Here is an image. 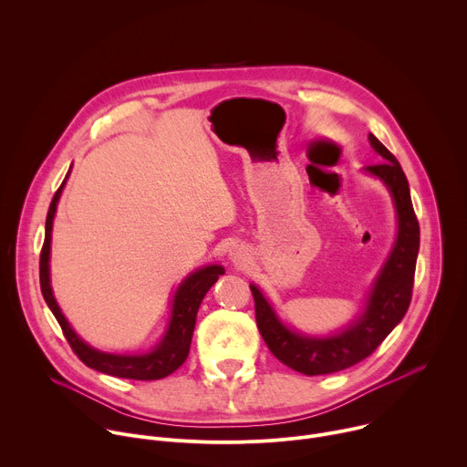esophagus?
I'll return each instance as SVG.
<instances>
[{
  "mask_svg": "<svg viewBox=\"0 0 467 467\" xmlns=\"http://www.w3.org/2000/svg\"><path fill=\"white\" fill-rule=\"evenodd\" d=\"M245 254H247V253H245V249H242V247H233L229 256H231V260H233L234 264H240V265H242V264L247 260V256H245Z\"/></svg>",
  "mask_w": 467,
  "mask_h": 467,
  "instance_id": "esophagus-1",
  "label": "esophagus"
}]
</instances>
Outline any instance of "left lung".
<instances>
[{
  "label": "left lung",
  "instance_id": "1",
  "mask_svg": "<svg viewBox=\"0 0 467 467\" xmlns=\"http://www.w3.org/2000/svg\"><path fill=\"white\" fill-rule=\"evenodd\" d=\"M371 148L382 162L366 166L389 190L397 211V238L379 277L368 296L366 308L338 335L316 338L290 330L265 301L262 292L251 285L254 299L256 327L270 351L288 368L305 375H327L342 371L368 358L401 321L409 310L414 288L416 258L420 251V223L412 207L407 175L397 159L369 135Z\"/></svg>",
  "mask_w": 467,
  "mask_h": 467
}]
</instances>
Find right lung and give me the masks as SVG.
Returning <instances> with one entry per match:
<instances>
[{"instance_id":"add662e5","label":"right lung","mask_w":467,"mask_h":467,"mask_svg":"<svg viewBox=\"0 0 467 467\" xmlns=\"http://www.w3.org/2000/svg\"><path fill=\"white\" fill-rule=\"evenodd\" d=\"M64 182H66V179L62 181L60 188L55 192V195L51 199V205H49L47 218H46L44 245L40 251V288H42V296H44L49 310L53 312L55 319L58 321L70 348L74 349V353L79 357V360L85 366H88L96 371L112 375V377L135 379V380H157V379L168 377L177 368H181L182 362L186 360L190 344H192V335H193L195 316H197L199 305H202L205 294L220 279V275L225 274V270L218 264L205 265V268L193 272L181 283V286L177 288L175 297H173L171 317H170V323L166 328V335L153 351L144 353V355H112V353H103V351L90 348L76 335L70 323L66 321V317L62 316L58 305L53 297L51 285H49L51 227H53V218H55L57 203H58V197H60Z\"/></svg>"}]
</instances>
